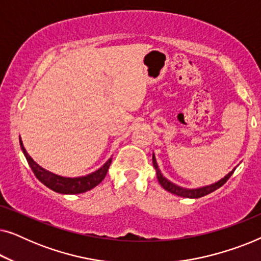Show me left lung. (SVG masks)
<instances>
[{
	"mask_svg": "<svg viewBox=\"0 0 261 261\" xmlns=\"http://www.w3.org/2000/svg\"><path fill=\"white\" fill-rule=\"evenodd\" d=\"M152 160H153V166H154V169L156 171V178H158L160 185H162V187L165 189L166 191L171 192V194L180 196V197H187V198H199V197H203V196H205V195H209L210 192L217 190V189L222 187V185L226 183L228 179H229L230 176L235 171V170H233L231 172L228 173L226 177L217 181V183L208 185V187H203L199 189H184V188L178 187V185H176V184L171 183V181L167 180L165 177H163V174H162V172H160L158 165H156L154 154H153Z\"/></svg>",
	"mask_w": 261,
	"mask_h": 261,
	"instance_id": "8db88e82",
	"label": "left lung"
}]
</instances>
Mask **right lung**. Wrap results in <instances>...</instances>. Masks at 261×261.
Instances as JSON below:
<instances>
[{"label": "right lung", "instance_id": "obj_1", "mask_svg": "<svg viewBox=\"0 0 261 261\" xmlns=\"http://www.w3.org/2000/svg\"><path fill=\"white\" fill-rule=\"evenodd\" d=\"M20 146L24 156H26L28 165L31 166V169L35 174V177H37L42 184L46 185V187L49 188L53 191L59 192V194L74 195V194H82V192L91 190V189H94L96 185H98L103 179H105L106 174L108 172L110 164H112V159H109L108 162L101 167V169H98L97 171H95V172H92L84 177H76V178L62 177V176H58V174L49 172L47 170L42 169L41 166H39L38 164L31 158L30 154L26 152L21 139H20Z\"/></svg>", "mask_w": 261, "mask_h": 261}]
</instances>
